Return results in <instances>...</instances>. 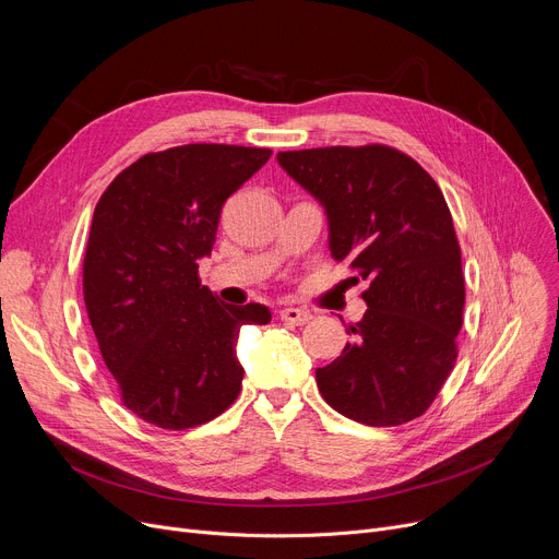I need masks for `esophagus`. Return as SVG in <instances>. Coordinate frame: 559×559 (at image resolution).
<instances>
[{"label":"esophagus","mask_w":559,"mask_h":559,"mask_svg":"<svg viewBox=\"0 0 559 559\" xmlns=\"http://www.w3.org/2000/svg\"><path fill=\"white\" fill-rule=\"evenodd\" d=\"M281 319L283 321H287V324H292V326H306L308 321L312 319V314L308 312V310H304V308H283L281 310Z\"/></svg>","instance_id":"34e87169"}]
</instances>
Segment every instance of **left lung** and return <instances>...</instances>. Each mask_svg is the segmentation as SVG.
<instances>
[{"label":"left lung","mask_w":559,"mask_h":559,"mask_svg":"<svg viewBox=\"0 0 559 559\" xmlns=\"http://www.w3.org/2000/svg\"><path fill=\"white\" fill-rule=\"evenodd\" d=\"M278 165L319 201L337 262L369 281L365 317L342 356L317 369L340 415L365 426L421 417L449 378L462 326V253L430 174L385 144L281 152Z\"/></svg>","instance_id":"1"}]
</instances>
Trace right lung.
I'll use <instances>...</instances> for the list:
<instances>
[{
  "instance_id": "add662e5",
  "label": "right lung",
  "mask_w": 559,
  "mask_h": 559,
  "mask_svg": "<svg viewBox=\"0 0 559 559\" xmlns=\"http://www.w3.org/2000/svg\"><path fill=\"white\" fill-rule=\"evenodd\" d=\"M270 150L186 144L146 154L102 194L83 260V301L102 358L140 419L186 430L238 399L245 324L262 304L228 306L201 285L224 201L270 160Z\"/></svg>"
}]
</instances>
